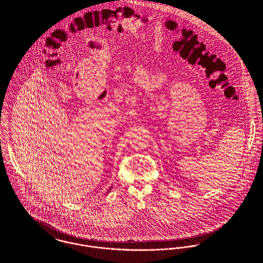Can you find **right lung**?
<instances>
[{
	"label": "right lung",
	"instance_id": "right-lung-1",
	"mask_svg": "<svg viewBox=\"0 0 263 263\" xmlns=\"http://www.w3.org/2000/svg\"><path fill=\"white\" fill-rule=\"evenodd\" d=\"M111 188L112 187H110V189H111ZM110 189H109V191H110ZM109 191H108V192H109ZM106 194H107V193H106Z\"/></svg>",
	"mask_w": 263,
	"mask_h": 263
}]
</instances>
